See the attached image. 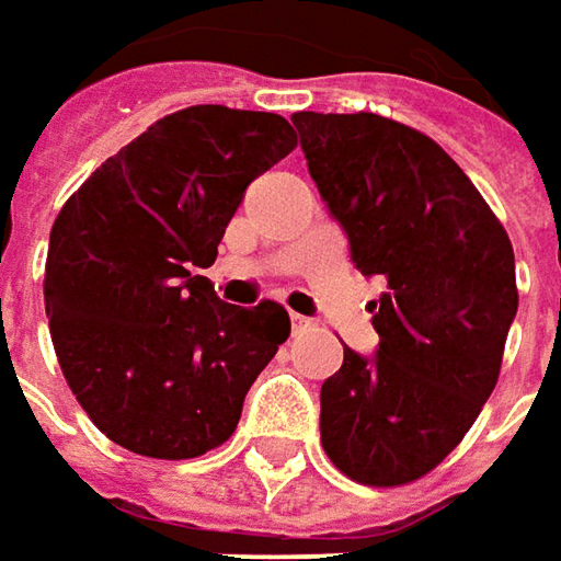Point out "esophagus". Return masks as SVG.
Instances as JSON below:
<instances>
[{"instance_id": "esophagus-1", "label": "esophagus", "mask_w": 561, "mask_h": 561, "mask_svg": "<svg viewBox=\"0 0 561 561\" xmlns=\"http://www.w3.org/2000/svg\"><path fill=\"white\" fill-rule=\"evenodd\" d=\"M289 324H293V333H302V330H308V327H311V321H308V318H302V314H289Z\"/></svg>"}]
</instances>
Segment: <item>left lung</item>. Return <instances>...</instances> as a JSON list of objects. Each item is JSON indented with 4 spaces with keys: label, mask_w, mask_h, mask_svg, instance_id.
Wrapping results in <instances>:
<instances>
[{
    "label": "left lung",
    "mask_w": 561,
    "mask_h": 561,
    "mask_svg": "<svg viewBox=\"0 0 561 561\" xmlns=\"http://www.w3.org/2000/svg\"><path fill=\"white\" fill-rule=\"evenodd\" d=\"M308 172L382 277L377 355L345 348L321 386V445L360 484H408L445 460L494 392L516 318V255L491 206L423 131L377 114H293Z\"/></svg>",
    "instance_id": "8db88e82"
}]
</instances>
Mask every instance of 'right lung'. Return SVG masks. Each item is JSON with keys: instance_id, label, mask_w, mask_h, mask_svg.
<instances>
[{"instance_id": "right-lung-1", "label": "right lung", "mask_w": 561, "mask_h": 561, "mask_svg": "<svg viewBox=\"0 0 561 561\" xmlns=\"http://www.w3.org/2000/svg\"><path fill=\"white\" fill-rule=\"evenodd\" d=\"M296 148L284 116L197 104L157 119L64 203L45 314L64 379L111 442L187 460L231 438L289 336L277 302L228 306L194 274L253 179Z\"/></svg>"}]
</instances>
